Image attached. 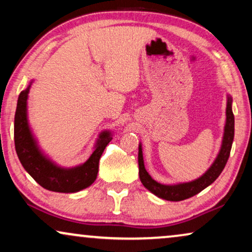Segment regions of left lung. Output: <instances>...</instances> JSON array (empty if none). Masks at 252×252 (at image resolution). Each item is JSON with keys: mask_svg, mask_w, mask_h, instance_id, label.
Segmentation results:
<instances>
[{"mask_svg": "<svg viewBox=\"0 0 252 252\" xmlns=\"http://www.w3.org/2000/svg\"><path fill=\"white\" fill-rule=\"evenodd\" d=\"M232 97L227 95L225 129H223L221 148H220L218 156H217L211 166L209 167V170L196 180H192L190 182H182V184L177 185H163L154 180L147 172L146 167H144L142 146H141V143L139 144V175L141 182L148 190L159 198L172 202H179L192 197V196L201 192L203 189L209 187L212 182L216 181V179L221 173L227 160H228L234 140V115L232 110Z\"/></svg>", "mask_w": 252, "mask_h": 252, "instance_id": "8db88e82", "label": "left lung"}]
</instances>
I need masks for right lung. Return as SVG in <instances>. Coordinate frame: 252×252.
Here are the masks:
<instances>
[{"mask_svg": "<svg viewBox=\"0 0 252 252\" xmlns=\"http://www.w3.org/2000/svg\"><path fill=\"white\" fill-rule=\"evenodd\" d=\"M32 81L19 94L15 115L16 153L31 177L41 187L56 192H77L87 188L96 180L98 161L105 147L112 140L110 130L99 134L95 149L84 164L74 167H62L40 150L27 119V98Z\"/></svg>", "mask_w": 252, "mask_h": 252, "instance_id": "right-lung-1", "label": "right lung"}]
</instances>
